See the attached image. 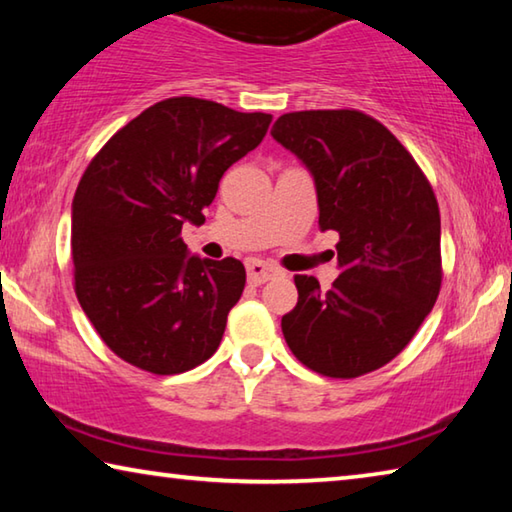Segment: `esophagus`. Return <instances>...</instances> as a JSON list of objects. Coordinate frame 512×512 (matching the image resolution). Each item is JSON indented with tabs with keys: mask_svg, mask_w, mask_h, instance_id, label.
I'll return each mask as SVG.
<instances>
[{
	"mask_svg": "<svg viewBox=\"0 0 512 512\" xmlns=\"http://www.w3.org/2000/svg\"><path fill=\"white\" fill-rule=\"evenodd\" d=\"M246 271H248V282L255 284V287H259V284H264L268 280H273V277H277V275H282L280 268L264 262V259H248Z\"/></svg>",
	"mask_w": 512,
	"mask_h": 512,
	"instance_id": "1",
	"label": "esophagus"
}]
</instances>
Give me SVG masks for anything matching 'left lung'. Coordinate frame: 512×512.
Here are the masks:
<instances>
[{
	"label": "left lung",
	"instance_id": "obj_1",
	"mask_svg": "<svg viewBox=\"0 0 512 512\" xmlns=\"http://www.w3.org/2000/svg\"><path fill=\"white\" fill-rule=\"evenodd\" d=\"M271 135L314 173L318 228L339 232L341 266L329 291L293 277L298 305L282 316V334L318 375L361 377L393 361L436 305V194L402 142L361 110L287 112Z\"/></svg>",
	"mask_w": 512,
	"mask_h": 512
}]
</instances>
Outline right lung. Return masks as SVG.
<instances>
[{
	"instance_id": "1",
	"label": "right lung",
	"mask_w": 512,
	"mask_h": 512,
	"mask_svg": "<svg viewBox=\"0 0 512 512\" xmlns=\"http://www.w3.org/2000/svg\"><path fill=\"white\" fill-rule=\"evenodd\" d=\"M271 121L171 97L119 128L88 164L72 203L74 291L119 359L178 375L219 348L246 268L235 257H187L180 232L205 221L223 173Z\"/></svg>"
}]
</instances>
